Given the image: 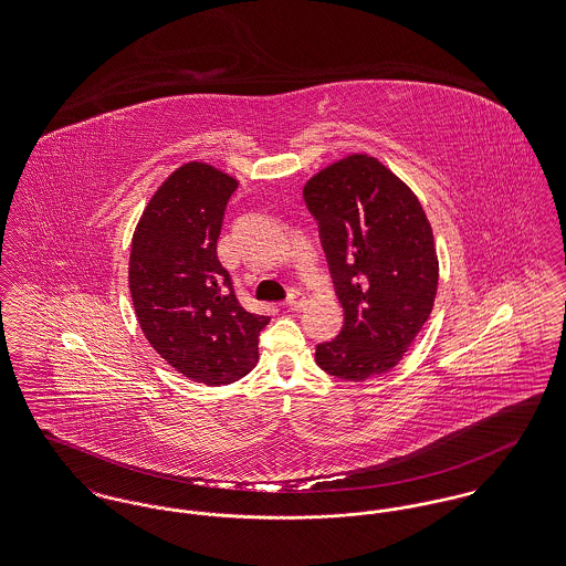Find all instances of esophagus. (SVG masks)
Masks as SVG:
<instances>
[{
  "label": "esophagus",
  "mask_w": 566,
  "mask_h": 566,
  "mask_svg": "<svg viewBox=\"0 0 566 566\" xmlns=\"http://www.w3.org/2000/svg\"><path fill=\"white\" fill-rule=\"evenodd\" d=\"M303 305H305V295L297 291V289H293L291 293H289V300H286V307L289 310H293V312H300L303 310Z\"/></svg>",
  "instance_id": "34e87169"
}]
</instances>
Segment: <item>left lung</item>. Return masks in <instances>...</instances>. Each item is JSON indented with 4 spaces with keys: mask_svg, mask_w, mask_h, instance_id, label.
I'll use <instances>...</instances> for the list:
<instances>
[{
    "mask_svg": "<svg viewBox=\"0 0 566 566\" xmlns=\"http://www.w3.org/2000/svg\"><path fill=\"white\" fill-rule=\"evenodd\" d=\"M318 222L344 327L316 346L327 374L364 382L398 366L432 314L438 256L415 192L367 154L346 156L303 186Z\"/></svg>",
    "mask_w": 566,
    "mask_h": 566,
    "instance_id": "left-lung-1",
    "label": "left lung"
}]
</instances>
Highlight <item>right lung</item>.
I'll use <instances>...</instances> for the list:
<instances>
[{
	"label": "right lung",
	"mask_w": 566,
	"mask_h": 566,
	"mask_svg": "<svg viewBox=\"0 0 566 566\" xmlns=\"http://www.w3.org/2000/svg\"><path fill=\"white\" fill-rule=\"evenodd\" d=\"M237 186L207 163L181 165L147 202L130 250V295L147 342L168 366L209 387L256 366L269 323L241 307L216 250Z\"/></svg>",
	"instance_id": "obj_1"
}]
</instances>
